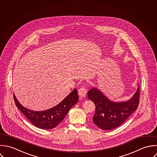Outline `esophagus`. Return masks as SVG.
I'll use <instances>...</instances> for the list:
<instances>
[{
  "label": "esophagus",
  "instance_id": "1",
  "mask_svg": "<svg viewBox=\"0 0 157 157\" xmlns=\"http://www.w3.org/2000/svg\"><path fill=\"white\" fill-rule=\"evenodd\" d=\"M78 94L79 96L81 97V98H84L86 96L87 94V90L86 89H85V87H82L81 88H80L79 89V91H78Z\"/></svg>",
  "mask_w": 157,
  "mask_h": 157
}]
</instances>
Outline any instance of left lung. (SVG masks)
I'll use <instances>...</instances> for the list:
<instances>
[{"label": "left lung", "mask_w": 157, "mask_h": 157, "mask_svg": "<svg viewBox=\"0 0 157 157\" xmlns=\"http://www.w3.org/2000/svg\"><path fill=\"white\" fill-rule=\"evenodd\" d=\"M88 98L95 105L94 123L102 130H112L123 124L137 109L139 104L140 87L128 101L113 102L98 89L93 87L87 93Z\"/></svg>", "instance_id": "1"}]
</instances>
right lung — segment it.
<instances>
[{"instance_id":"right-lung-1","label":"right lung","mask_w":157,"mask_h":157,"mask_svg":"<svg viewBox=\"0 0 157 157\" xmlns=\"http://www.w3.org/2000/svg\"><path fill=\"white\" fill-rule=\"evenodd\" d=\"M78 94L75 89L57 105L44 111H33L22 106L14 94L16 105L32 124L39 128L51 129L60 124L70 109L78 101Z\"/></svg>"}]
</instances>
